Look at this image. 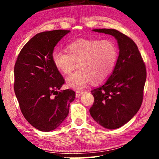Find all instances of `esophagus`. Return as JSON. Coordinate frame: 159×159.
I'll list each match as a JSON object with an SVG mask.
<instances>
[{
	"label": "esophagus",
	"mask_w": 159,
	"mask_h": 159,
	"mask_svg": "<svg viewBox=\"0 0 159 159\" xmlns=\"http://www.w3.org/2000/svg\"><path fill=\"white\" fill-rule=\"evenodd\" d=\"M83 93H84V92H83V91H76V98H79V97Z\"/></svg>",
	"instance_id": "obj_1"
}]
</instances>
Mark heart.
<instances>
[{"label": "heart", "mask_w": 159, "mask_h": 159, "mask_svg": "<svg viewBox=\"0 0 159 159\" xmlns=\"http://www.w3.org/2000/svg\"><path fill=\"white\" fill-rule=\"evenodd\" d=\"M67 52L55 50L52 60L59 71L69 75L76 69V73L67 78L69 87L80 90L88 83L103 82L111 76L117 62L118 52L111 40L79 39L70 43Z\"/></svg>", "instance_id": "b5f03b06"}]
</instances>
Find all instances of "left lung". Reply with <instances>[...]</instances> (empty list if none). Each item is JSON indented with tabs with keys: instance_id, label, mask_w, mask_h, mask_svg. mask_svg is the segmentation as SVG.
Here are the masks:
<instances>
[{
	"instance_id": "obj_1",
	"label": "left lung",
	"mask_w": 159,
	"mask_h": 159,
	"mask_svg": "<svg viewBox=\"0 0 159 159\" xmlns=\"http://www.w3.org/2000/svg\"><path fill=\"white\" fill-rule=\"evenodd\" d=\"M93 31L114 36L119 55L115 69L103 85L91 90L95 100L91 116L107 129H116L128 123L139 111L143 100L147 71L138 46L130 38L113 29Z\"/></svg>"
}]
</instances>
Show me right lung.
Segmentation results:
<instances>
[{"label": "right lung", "mask_w": 159, "mask_h": 159, "mask_svg": "<svg viewBox=\"0 0 159 159\" xmlns=\"http://www.w3.org/2000/svg\"><path fill=\"white\" fill-rule=\"evenodd\" d=\"M69 30L39 33L26 43L15 64L14 90L21 111L38 130L49 132L69 114L74 90L59 91L64 79L52 60L54 48Z\"/></svg>", "instance_id": "1"}]
</instances>
